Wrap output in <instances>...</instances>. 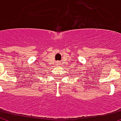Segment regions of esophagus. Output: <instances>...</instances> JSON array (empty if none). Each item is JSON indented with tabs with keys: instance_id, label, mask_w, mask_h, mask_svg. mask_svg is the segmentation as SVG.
Returning <instances> with one entry per match:
<instances>
[{
	"instance_id": "1",
	"label": "esophagus",
	"mask_w": 121,
	"mask_h": 121,
	"mask_svg": "<svg viewBox=\"0 0 121 121\" xmlns=\"http://www.w3.org/2000/svg\"><path fill=\"white\" fill-rule=\"evenodd\" d=\"M56 65H58V66H60L61 65V64H60V62H58L56 63Z\"/></svg>"
}]
</instances>
